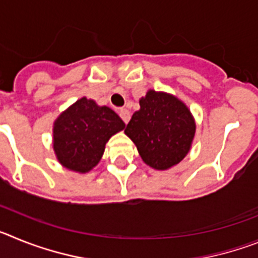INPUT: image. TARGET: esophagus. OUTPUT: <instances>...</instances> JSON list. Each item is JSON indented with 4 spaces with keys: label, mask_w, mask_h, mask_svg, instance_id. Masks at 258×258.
<instances>
[{
    "label": "esophagus",
    "mask_w": 258,
    "mask_h": 258,
    "mask_svg": "<svg viewBox=\"0 0 258 258\" xmlns=\"http://www.w3.org/2000/svg\"><path fill=\"white\" fill-rule=\"evenodd\" d=\"M120 117L122 118V121H124L125 124H127V122H129V120H131V112H129L126 108L120 109Z\"/></svg>",
    "instance_id": "obj_1"
}]
</instances>
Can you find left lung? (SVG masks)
Listing matches in <instances>:
<instances>
[{
	"label": "left lung",
	"instance_id": "obj_1",
	"mask_svg": "<svg viewBox=\"0 0 258 258\" xmlns=\"http://www.w3.org/2000/svg\"><path fill=\"white\" fill-rule=\"evenodd\" d=\"M197 124L188 107L165 92L150 89L126 125V134L145 164L156 170L177 165L190 152Z\"/></svg>",
	"mask_w": 258,
	"mask_h": 258
}]
</instances>
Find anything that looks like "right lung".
<instances>
[{"label":"right lung","instance_id":"1","mask_svg":"<svg viewBox=\"0 0 258 258\" xmlns=\"http://www.w3.org/2000/svg\"><path fill=\"white\" fill-rule=\"evenodd\" d=\"M124 127L115 111L83 97L63 111L52 125L56 160L72 172H90L101 161L109 138Z\"/></svg>","mask_w":258,"mask_h":258}]
</instances>
